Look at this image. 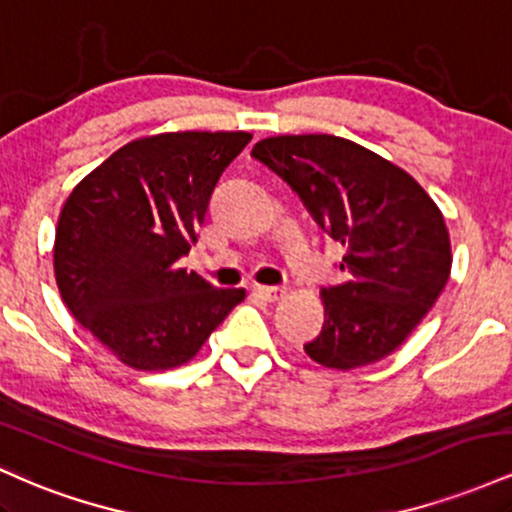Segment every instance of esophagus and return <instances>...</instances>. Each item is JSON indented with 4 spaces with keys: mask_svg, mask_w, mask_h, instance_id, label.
<instances>
[{
    "mask_svg": "<svg viewBox=\"0 0 512 512\" xmlns=\"http://www.w3.org/2000/svg\"><path fill=\"white\" fill-rule=\"evenodd\" d=\"M252 298L264 303H276L279 298H284V289H276V286H252Z\"/></svg>",
    "mask_w": 512,
    "mask_h": 512,
    "instance_id": "esophagus-1",
    "label": "esophagus"
}]
</instances>
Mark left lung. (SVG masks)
Returning <instances> with one entry per match:
<instances>
[{
    "instance_id": "left-lung-1",
    "label": "left lung",
    "mask_w": 512,
    "mask_h": 512,
    "mask_svg": "<svg viewBox=\"0 0 512 512\" xmlns=\"http://www.w3.org/2000/svg\"><path fill=\"white\" fill-rule=\"evenodd\" d=\"M252 156L301 197L346 250L351 279L322 289L325 322L305 354L351 370L390 356L438 301L450 276L448 226L404 168L334 134H279Z\"/></svg>"
}]
</instances>
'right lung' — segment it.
Returning a JSON list of instances; mask_svg holds the SVG:
<instances>
[{
	"label": "right lung",
	"instance_id": "right-lung-1",
	"mask_svg": "<svg viewBox=\"0 0 512 512\" xmlns=\"http://www.w3.org/2000/svg\"><path fill=\"white\" fill-rule=\"evenodd\" d=\"M250 132H163L93 168L62 204L57 289L81 325L134 370L195 358L245 298L214 289L178 260L197 243L211 192Z\"/></svg>",
	"mask_w": 512,
	"mask_h": 512
}]
</instances>
